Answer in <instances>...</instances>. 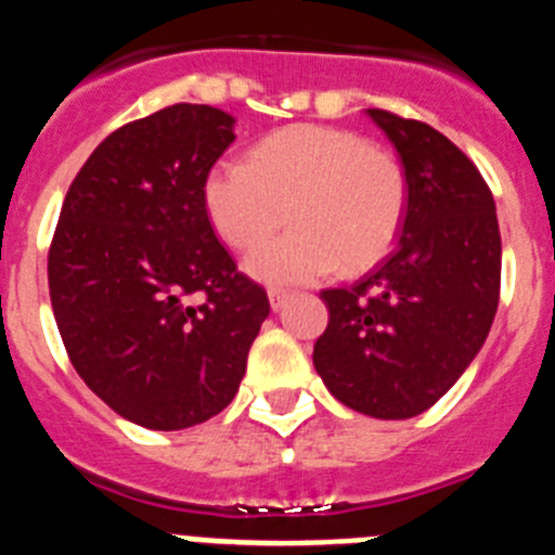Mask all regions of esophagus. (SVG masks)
Masks as SVG:
<instances>
[{"label": "esophagus", "instance_id": "obj_1", "mask_svg": "<svg viewBox=\"0 0 555 555\" xmlns=\"http://www.w3.org/2000/svg\"><path fill=\"white\" fill-rule=\"evenodd\" d=\"M287 298H291V293L287 291H271L268 293V301H271V310L279 312L284 305H287Z\"/></svg>", "mask_w": 555, "mask_h": 555}]
</instances>
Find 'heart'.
Segmentation results:
<instances>
[{"label":"heart","mask_w":555,"mask_h":555,"mask_svg":"<svg viewBox=\"0 0 555 555\" xmlns=\"http://www.w3.org/2000/svg\"><path fill=\"white\" fill-rule=\"evenodd\" d=\"M209 223L231 248L254 250L248 273L268 284L312 282L340 264L369 271L393 248L408 211V176L391 151L330 125L271 133L248 162H220L204 181Z\"/></svg>","instance_id":"1"}]
</instances>
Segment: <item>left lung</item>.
I'll use <instances>...</instances> for the list:
<instances>
[{"instance_id": "left-lung-1", "label": "left lung", "mask_w": 555, "mask_h": 555, "mask_svg": "<svg viewBox=\"0 0 555 555\" xmlns=\"http://www.w3.org/2000/svg\"><path fill=\"white\" fill-rule=\"evenodd\" d=\"M408 176L397 248L351 287L321 293L330 324L312 363L335 399L374 418H411L475 360L500 301V225L489 184L464 151L383 108Z\"/></svg>"}]
</instances>
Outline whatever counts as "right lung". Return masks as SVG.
<instances>
[{"label":"right lung","instance_id":"obj_1","mask_svg":"<svg viewBox=\"0 0 555 555\" xmlns=\"http://www.w3.org/2000/svg\"><path fill=\"white\" fill-rule=\"evenodd\" d=\"M231 142L225 111L167 105L105 137L61 206L47 273L66 354L111 411L147 430L218 416L271 312L204 206Z\"/></svg>","mask_w":555,"mask_h":555}]
</instances>
